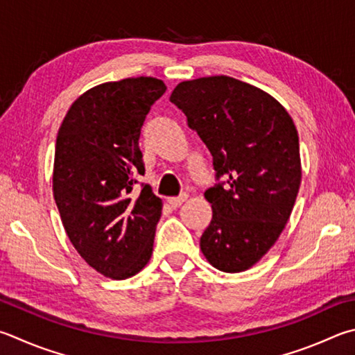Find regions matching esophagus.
Instances as JSON below:
<instances>
[{
  "label": "esophagus",
  "instance_id": "1",
  "mask_svg": "<svg viewBox=\"0 0 355 355\" xmlns=\"http://www.w3.org/2000/svg\"><path fill=\"white\" fill-rule=\"evenodd\" d=\"M186 198H188V196H180V197H171L167 198V203H169L172 208H178V206H182L183 202H186Z\"/></svg>",
  "mask_w": 355,
  "mask_h": 355
}]
</instances>
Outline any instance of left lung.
<instances>
[{"label":"left lung","instance_id":"1","mask_svg":"<svg viewBox=\"0 0 355 355\" xmlns=\"http://www.w3.org/2000/svg\"><path fill=\"white\" fill-rule=\"evenodd\" d=\"M171 102L188 118L225 182L205 192L212 218L200 248L220 272H245L278 241L301 184L298 132L261 88L228 76L180 82Z\"/></svg>","mask_w":355,"mask_h":355}]
</instances>
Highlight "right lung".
<instances>
[{
    "label": "right lung",
    "instance_id": "obj_1",
    "mask_svg": "<svg viewBox=\"0 0 355 355\" xmlns=\"http://www.w3.org/2000/svg\"><path fill=\"white\" fill-rule=\"evenodd\" d=\"M166 92L155 77H128L89 88L69 107L57 133L53 192L77 253L112 279L149 262L163 203L144 184L139 150L146 114Z\"/></svg>",
    "mask_w": 355,
    "mask_h": 355
}]
</instances>
